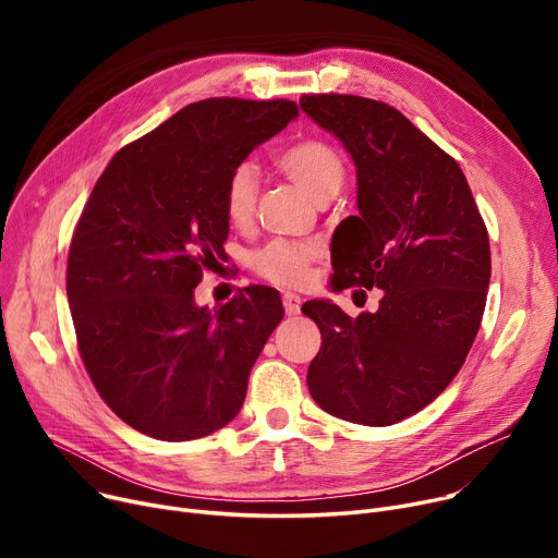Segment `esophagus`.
<instances>
[{"label": "esophagus", "instance_id": "34e87169", "mask_svg": "<svg viewBox=\"0 0 558 558\" xmlns=\"http://www.w3.org/2000/svg\"><path fill=\"white\" fill-rule=\"evenodd\" d=\"M282 305H284V312L289 314V316H296L299 312H301V305H303V301H301V296H296V294H282Z\"/></svg>", "mask_w": 558, "mask_h": 558}]
</instances>
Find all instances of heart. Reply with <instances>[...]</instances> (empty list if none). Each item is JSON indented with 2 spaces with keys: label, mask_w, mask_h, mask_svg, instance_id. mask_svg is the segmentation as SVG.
<instances>
[{
  "label": "heart",
  "mask_w": 558,
  "mask_h": 558,
  "mask_svg": "<svg viewBox=\"0 0 558 558\" xmlns=\"http://www.w3.org/2000/svg\"><path fill=\"white\" fill-rule=\"evenodd\" d=\"M278 167L301 185L316 203L330 201L345 175V167L335 146L324 140H301L278 154ZM259 192V171L253 160L232 167L223 187V213L230 226L246 228L253 221ZM316 242L274 240L257 248L248 267L255 276L278 287H303L310 280L312 264L318 259Z\"/></svg>",
  "instance_id": "obj_1"
}]
</instances>
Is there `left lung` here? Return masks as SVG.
Listing matches in <instances>:
<instances>
[{
    "label": "left lung",
    "mask_w": 558,
    "mask_h": 558,
    "mask_svg": "<svg viewBox=\"0 0 558 558\" xmlns=\"http://www.w3.org/2000/svg\"><path fill=\"white\" fill-rule=\"evenodd\" d=\"M301 108L337 135L357 167V215L332 238V284L383 289L377 312L350 318L310 301L326 339L307 371L324 412L385 427L444 393L465 362L486 305V223L457 160L389 104L303 95Z\"/></svg>",
    "instance_id": "1"
}]
</instances>
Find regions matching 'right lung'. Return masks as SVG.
<instances>
[{"label": "right lung", "instance_id": "obj_1", "mask_svg": "<svg viewBox=\"0 0 558 558\" xmlns=\"http://www.w3.org/2000/svg\"><path fill=\"white\" fill-rule=\"evenodd\" d=\"M294 101L203 99L117 151L87 198L68 257L78 353L104 402L158 441L228 425L282 320L271 287L217 312L194 287L223 255L232 167L282 131Z\"/></svg>", "mask_w": 558, "mask_h": 558}]
</instances>
